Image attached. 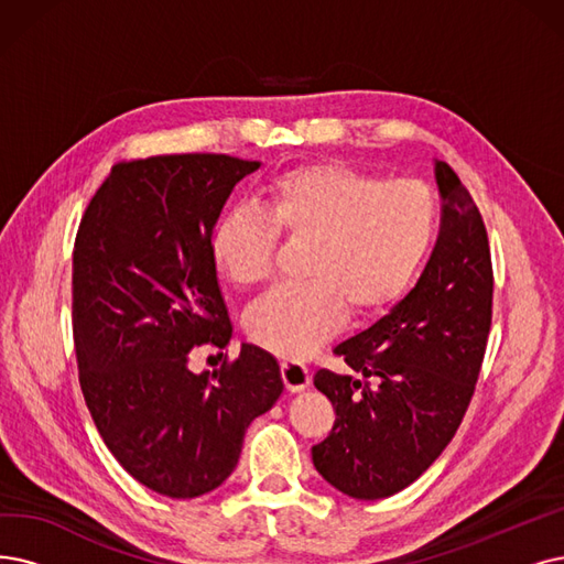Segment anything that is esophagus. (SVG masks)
<instances>
[{
	"mask_svg": "<svg viewBox=\"0 0 564 564\" xmlns=\"http://www.w3.org/2000/svg\"><path fill=\"white\" fill-rule=\"evenodd\" d=\"M280 370H282V379H284V387L291 391V393H299L303 389L310 387V379H312V372L307 366H303L301 360H294V358H284L280 364Z\"/></svg>",
	"mask_w": 564,
	"mask_h": 564,
	"instance_id": "34e87169",
	"label": "esophagus"
}]
</instances>
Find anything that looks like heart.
Listing matches in <instances>:
<instances>
[{"instance_id": "b5f03b06", "label": "heart", "mask_w": 564, "mask_h": 564, "mask_svg": "<svg viewBox=\"0 0 564 564\" xmlns=\"http://www.w3.org/2000/svg\"><path fill=\"white\" fill-rule=\"evenodd\" d=\"M437 198L416 180L381 183L345 164H310L275 175L257 208L224 213L210 238L215 268L238 289L263 286L278 236L307 240L303 280L278 286L245 319L250 340L280 356H305L354 317L395 303L437 234Z\"/></svg>"}]
</instances>
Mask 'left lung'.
I'll return each mask as SVG.
<instances>
[{
	"label": "left lung",
	"mask_w": 564,
	"mask_h": 564,
	"mask_svg": "<svg viewBox=\"0 0 564 564\" xmlns=\"http://www.w3.org/2000/svg\"><path fill=\"white\" fill-rule=\"evenodd\" d=\"M444 198L437 245L416 286L333 354L364 375L319 370L335 421L312 446L319 475L356 500H381L431 467L475 395L492 319L486 224L456 171L437 162Z\"/></svg>",
	"instance_id": "obj_1"
}]
</instances>
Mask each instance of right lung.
I'll return each instance as SVG.
<instances>
[{
    "mask_svg": "<svg viewBox=\"0 0 564 564\" xmlns=\"http://www.w3.org/2000/svg\"><path fill=\"white\" fill-rule=\"evenodd\" d=\"M257 169L213 152L122 160L76 234L72 322L85 404L118 463L169 498H198L227 479L247 425L284 389L278 360L254 345L213 372L187 366L196 347L231 340L210 238L231 189Z\"/></svg>",
    "mask_w": 564,
    "mask_h": 564,
    "instance_id": "right-lung-1",
    "label": "right lung"
}]
</instances>
